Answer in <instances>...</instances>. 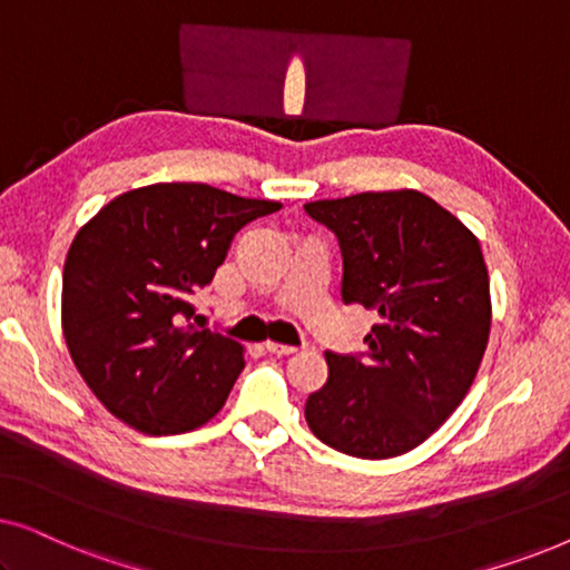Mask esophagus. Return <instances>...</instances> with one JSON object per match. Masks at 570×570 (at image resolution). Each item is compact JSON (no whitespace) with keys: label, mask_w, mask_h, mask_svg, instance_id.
<instances>
[{"label":"esophagus","mask_w":570,"mask_h":570,"mask_svg":"<svg viewBox=\"0 0 570 570\" xmlns=\"http://www.w3.org/2000/svg\"><path fill=\"white\" fill-rule=\"evenodd\" d=\"M264 347H267L272 355H293V353H298V347L279 345V342H267V345H264Z\"/></svg>","instance_id":"34e87169"}]
</instances>
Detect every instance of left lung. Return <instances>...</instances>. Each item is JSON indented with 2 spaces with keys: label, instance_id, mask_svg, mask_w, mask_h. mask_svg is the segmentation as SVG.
<instances>
[{
  "label": "left lung",
  "instance_id": "1",
  "mask_svg": "<svg viewBox=\"0 0 570 570\" xmlns=\"http://www.w3.org/2000/svg\"><path fill=\"white\" fill-rule=\"evenodd\" d=\"M342 252V301L379 316L363 357L326 353L330 379L308 396L318 441L357 459L407 454L470 392L490 337L480 240L415 189L308 202Z\"/></svg>",
  "mask_w": 570,
  "mask_h": 570
}]
</instances>
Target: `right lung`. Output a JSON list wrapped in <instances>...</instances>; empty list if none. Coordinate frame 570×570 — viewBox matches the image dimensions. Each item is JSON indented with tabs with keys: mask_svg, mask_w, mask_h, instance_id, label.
I'll return each instance as SVG.
<instances>
[{
	"mask_svg": "<svg viewBox=\"0 0 570 570\" xmlns=\"http://www.w3.org/2000/svg\"><path fill=\"white\" fill-rule=\"evenodd\" d=\"M207 184H150L108 202L69 246L61 330L100 404L150 435L205 425L223 410L244 347L191 322L246 223L277 213Z\"/></svg>",
	"mask_w": 570,
	"mask_h": 570,
	"instance_id": "1",
	"label": "right lung"
}]
</instances>
